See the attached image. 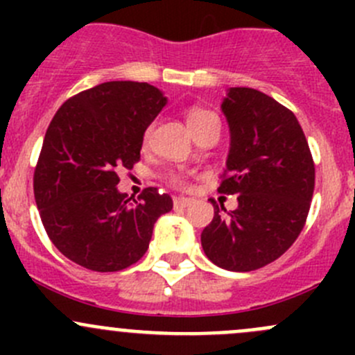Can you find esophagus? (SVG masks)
<instances>
[{
  "label": "esophagus",
  "instance_id": "esophagus-1",
  "mask_svg": "<svg viewBox=\"0 0 355 355\" xmlns=\"http://www.w3.org/2000/svg\"><path fill=\"white\" fill-rule=\"evenodd\" d=\"M192 204V199L191 198H175L173 199V206L175 207H187V206H191Z\"/></svg>",
  "mask_w": 355,
  "mask_h": 355
}]
</instances>
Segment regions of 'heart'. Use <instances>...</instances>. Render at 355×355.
<instances>
[{
  "label": "heart",
  "instance_id": "obj_1",
  "mask_svg": "<svg viewBox=\"0 0 355 355\" xmlns=\"http://www.w3.org/2000/svg\"><path fill=\"white\" fill-rule=\"evenodd\" d=\"M211 114H213V113H209V111H206V110H200V108L191 110V111H189V114H187L189 127H192V125L199 123L200 120H204V118L211 116ZM149 137H151V128H148V130H146L144 144H148ZM168 182H170L171 185H175V187H184V185H185V177L182 173H178V171H173V173L168 175Z\"/></svg>",
  "mask_w": 355,
  "mask_h": 355
}]
</instances>
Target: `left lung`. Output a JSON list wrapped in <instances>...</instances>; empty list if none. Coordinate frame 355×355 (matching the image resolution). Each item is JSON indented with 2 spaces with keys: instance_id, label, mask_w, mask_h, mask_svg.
Segmentation results:
<instances>
[{
  "instance_id": "obj_1",
  "label": "left lung",
  "mask_w": 355,
  "mask_h": 355,
  "mask_svg": "<svg viewBox=\"0 0 355 355\" xmlns=\"http://www.w3.org/2000/svg\"><path fill=\"white\" fill-rule=\"evenodd\" d=\"M221 111L230 127V151L218 192L237 194L239 207L227 213L211 200L214 216L200 244L223 270H259L302 232L314 192V161L295 114L264 92L230 87Z\"/></svg>"
}]
</instances>
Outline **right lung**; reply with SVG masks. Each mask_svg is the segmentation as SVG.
<instances>
[{
	"mask_svg": "<svg viewBox=\"0 0 355 355\" xmlns=\"http://www.w3.org/2000/svg\"><path fill=\"white\" fill-rule=\"evenodd\" d=\"M166 98L148 82L113 80L67 99L46 130L34 198L56 249L92 271H120L148 250L153 228L173 207L148 187L132 200L118 171L141 159L146 128Z\"/></svg>",
	"mask_w": 355,
	"mask_h": 355,
	"instance_id": "1",
	"label": "right lung"
}]
</instances>
